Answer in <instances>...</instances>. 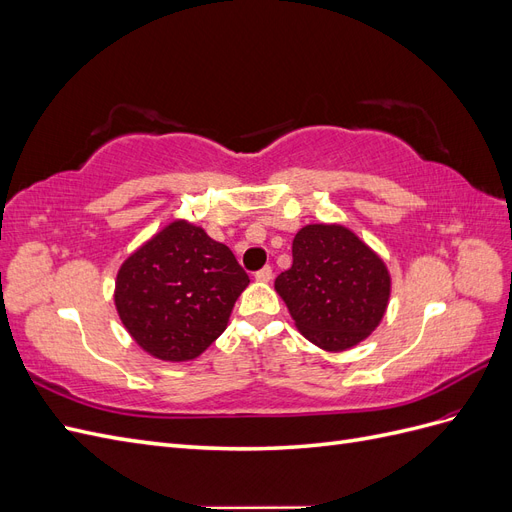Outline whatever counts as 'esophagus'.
I'll return each mask as SVG.
<instances>
[{"mask_svg": "<svg viewBox=\"0 0 512 512\" xmlns=\"http://www.w3.org/2000/svg\"><path fill=\"white\" fill-rule=\"evenodd\" d=\"M271 277H273V271H271V267H262V269L256 273V282L267 284V282H271Z\"/></svg>", "mask_w": 512, "mask_h": 512, "instance_id": "1", "label": "esophagus"}]
</instances>
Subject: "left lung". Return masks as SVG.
<instances>
[{"label": "left lung", "mask_w": 512, "mask_h": 512, "mask_svg": "<svg viewBox=\"0 0 512 512\" xmlns=\"http://www.w3.org/2000/svg\"><path fill=\"white\" fill-rule=\"evenodd\" d=\"M275 292L314 346L344 352L378 329L391 299L384 260L342 224H307L292 241V267Z\"/></svg>", "instance_id": "obj_1"}]
</instances>
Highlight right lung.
<instances>
[{
    "mask_svg": "<svg viewBox=\"0 0 512 512\" xmlns=\"http://www.w3.org/2000/svg\"><path fill=\"white\" fill-rule=\"evenodd\" d=\"M247 284L224 243L188 220H173L121 262L115 307L138 348L183 363L224 333Z\"/></svg>",
    "mask_w": 512,
    "mask_h": 512,
    "instance_id": "1",
    "label": "right lung"
}]
</instances>
